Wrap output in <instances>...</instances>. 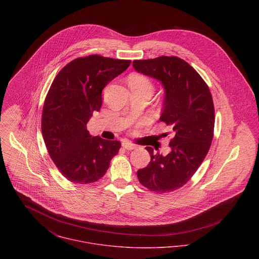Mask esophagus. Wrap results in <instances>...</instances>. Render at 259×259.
Instances as JSON below:
<instances>
[{
    "label": "esophagus",
    "instance_id": "obj_1",
    "mask_svg": "<svg viewBox=\"0 0 259 259\" xmlns=\"http://www.w3.org/2000/svg\"><path fill=\"white\" fill-rule=\"evenodd\" d=\"M122 148H124L125 149H127V150H132V149H135V148H137V146L132 144V143H130V142H123L122 143Z\"/></svg>",
    "mask_w": 259,
    "mask_h": 259
}]
</instances>
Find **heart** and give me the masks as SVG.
<instances>
[{"instance_id": "heart-1", "label": "heart", "mask_w": 259, "mask_h": 259, "mask_svg": "<svg viewBox=\"0 0 259 259\" xmlns=\"http://www.w3.org/2000/svg\"><path fill=\"white\" fill-rule=\"evenodd\" d=\"M128 83L131 87H143L152 90V83L149 78L144 74H132L128 79Z\"/></svg>"}]
</instances>
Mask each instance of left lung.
<instances>
[{"label":"left lung","instance_id":"left-lung-1","mask_svg":"<svg viewBox=\"0 0 259 259\" xmlns=\"http://www.w3.org/2000/svg\"><path fill=\"white\" fill-rule=\"evenodd\" d=\"M139 73L158 79L164 88L159 119L175 133L170 152L150 153V161L137 175L149 190L163 193L179 189L191 179L211 146L214 130V106L210 91L199 74L178 57L161 56L133 62Z\"/></svg>","mask_w":259,"mask_h":259}]
</instances>
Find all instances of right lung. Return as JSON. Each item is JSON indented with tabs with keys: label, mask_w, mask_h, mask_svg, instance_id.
<instances>
[{
	"label": "right lung",
	"mask_w": 259,
	"mask_h": 259,
	"mask_svg": "<svg viewBox=\"0 0 259 259\" xmlns=\"http://www.w3.org/2000/svg\"><path fill=\"white\" fill-rule=\"evenodd\" d=\"M131 63L90 55L74 59L56 75L42 108L41 133L51 158L68 181L98 182L118 152V141L91 136L87 123L101 110L104 88Z\"/></svg>",
	"instance_id": "right-lung-1"
}]
</instances>
